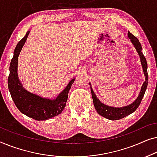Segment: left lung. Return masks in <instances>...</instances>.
Masks as SVG:
<instances>
[{"instance_id":"left-lung-1","label":"left lung","mask_w":157,"mask_h":157,"mask_svg":"<svg viewBox=\"0 0 157 157\" xmlns=\"http://www.w3.org/2000/svg\"><path fill=\"white\" fill-rule=\"evenodd\" d=\"M128 37L130 39L132 43L133 44L134 48L136 51H137L139 56H140V61L142 63V66L143 68V71L145 76V81L143 83L141 88V91L139 94L138 98L134 101L133 103L130 104L129 105L125 106L122 107H113L110 106L106 105L105 104L101 103L100 100L97 98L96 94L92 90L91 87V84L90 83V89H91V93L92 96V100H93L94 106L95 107V109L98 112V113L100 115L104 117L106 119L110 120H118L120 119H122L124 117L129 115L130 114L133 113L135 110L137 109L140 106L141 101L142 100L143 97L144 95L145 91L147 90L148 85V73H147V63L146 60V58L144 55L142 53V48L141 45V43L139 41V40L135 36H134L130 32H128Z\"/></svg>"}]
</instances>
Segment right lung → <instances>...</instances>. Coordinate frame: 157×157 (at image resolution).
Masks as SVG:
<instances>
[{"label":"right lung","mask_w":157,"mask_h":157,"mask_svg":"<svg viewBox=\"0 0 157 157\" xmlns=\"http://www.w3.org/2000/svg\"><path fill=\"white\" fill-rule=\"evenodd\" d=\"M30 31L17 44L10 62V74L8 79V90L15 106L22 113L35 120H46L58 115L65 109L68 93L73 84L72 79L65 90L53 100L43 98L28 92L23 87L17 76V57L25 44Z\"/></svg>","instance_id":"right-lung-1"}]
</instances>
